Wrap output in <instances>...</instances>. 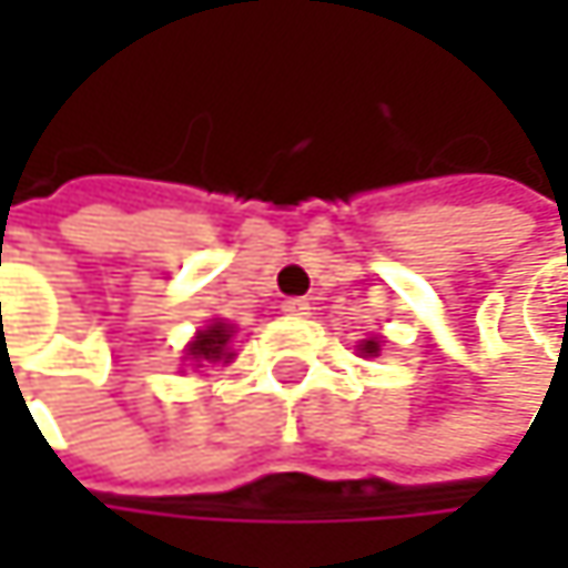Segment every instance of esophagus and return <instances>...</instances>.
<instances>
[{
	"label": "esophagus",
	"mask_w": 568,
	"mask_h": 568,
	"mask_svg": "<svg viewBox=\"0 0 568 568\" xmlns=\"http://www.w3.org/2000/svg\"><path fill=\"white\" fill-rule=\"evenodd\" d=\"M308 308H312V305H308L305 298H285L283 302V312L285 315H292V318H305Z\"/></svg>",
	"instance_id": "esophagus-1"
}]
</instances>
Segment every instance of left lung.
Wrapping results in <instances>:
<instances>
[{
  "mask_svg": "<svg viewBox=\"0 0 568 568\" xmlns=\"http://www.w3.org/2000/svg\"><path fill=\"white\" fill-rule=\"evenodd\" d=\"M358 352H362V358H378L382 338H362V342H358Z\"/></svg>",
  "mask_w": 568,
  "mask_h": 568,
  "instance_id": "obj_1",
  "label": "left lung"
}]
</instances>
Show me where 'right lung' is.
<instances>
[{
  "label": "right lung",
  "instance_id": "right-lung-1",
  "mask_svg": "<svg viewBox=\"0 0 568 568\" xmlns=\"http://www.w3.org/2000/svg\"><path fill=\"white\" fill-rule=\"evenodd\" d=\"M233 325L223 322V318H210L196 335L193 342L183 348V362L203 368V365H216V362H230L233 358Z\"/></svg>",
  "mask_w": 568,
  "mask_h": 568
}]
</instances>
